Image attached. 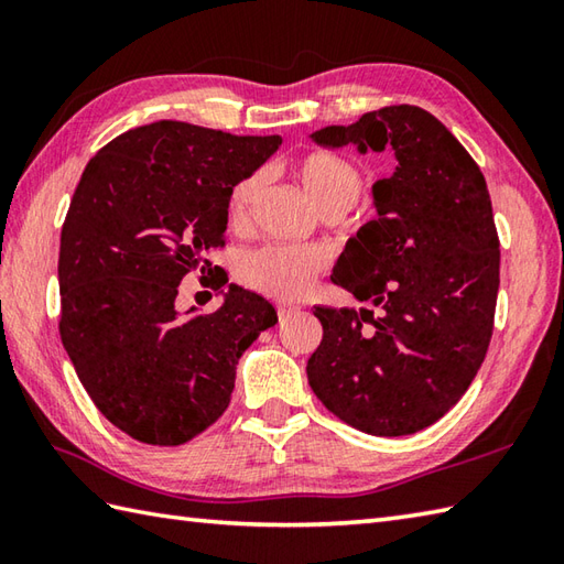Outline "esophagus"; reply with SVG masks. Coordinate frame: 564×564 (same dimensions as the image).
<instances>
[{
  "label": "esophagus",
  "mask_w": 564,
  "mask_h": 564,
  "mask_svg": "<svg viewBox=\"0 0 564 564\" xmlns=\"http://www.w3.org/2000/svg\"><path fill=\"white\" fill-rule=\"evenodd\" d=\"M275 310H279V317H281V319H289L291 315H295V313H297V305L279 303V305H275Z\"/></svg>",
  "instance_id": "1"
}]
</instances>
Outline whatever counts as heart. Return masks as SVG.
<instances>
[{"label": "heart", "mask_w": 564, "mask_h": 564, "mask_svg": "<svg viewBox=\"0 0 564 564\" xmlns=\"http://www.w3.org/2000/svg\"><path fill=\"white\" fill-rule=\"evenodd\" d=\"M293 176L303 186L305 196L315 203L319 213L337 218L349 210L364 191V172L354 160L337 150H310L293 162ZM263 188L259 172L247 174L230 188L227 196V218L232 225H242L249 218ZM327 261L315 249H293L269 245L249 251L239 261V279L254 291L281 301L301 297L317 275L325 271Z\"/></svg>", "instance_id": "obj_1"}]
</instances>
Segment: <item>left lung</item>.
Masks as SVG:
<instances>
[{"label":"left lung","instance_id":"1","mask_svg":"<svg viewBox=\"0 0 564 564\" xmlns=\"http://www.w3.org/2000/svg\"><path fill=\"white\" fill-rule=\"evenodd\" d=\"M327 148L394 150L373 186L378 218L349 239L334 283L378 310L315 305L307 361L327 410L370 436H406L446 414L480 370L495 329L499 235L485 174L419 106L370 111L313 133Z\"/></svg>","mask_w":564,"mask_h":564}]
</instances>
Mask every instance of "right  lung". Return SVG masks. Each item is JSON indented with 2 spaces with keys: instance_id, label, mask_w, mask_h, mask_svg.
I'll list each match as a JSON object with an SVG mask.
<instances>
[{
  "instance_id": "obj_1",
  "label": "right lung",
  "mask_w": 564,
  "mask_h": 564,
  "mask_svg": "<svg viewBox=\"0 0 564 564\" xmlns=\"http://www.w3.org/2000/svg\"><path fill=\"white\" fill-rule=\"evenodd\" d=\"M279 135H230L158 121L89 160L59 235V339L97 410L148 446H182L230 404L237 361L279 317L230 285L215 313L176 310L188 273L225 247L230 188L279 150ZM208 281V279H206Z\"/></svg>"
}]
</instances>
